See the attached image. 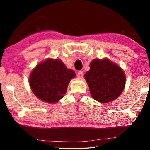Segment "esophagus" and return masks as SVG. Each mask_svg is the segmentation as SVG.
<instances>
[{"instance_id": "1", "label": "esophagus", "mask_w": 150, "mask_h": 150, "mask_svg": "<svg viewBox=\"0 0 150 150\" xmlns=\"http://www.w3.org/2000/svg\"><path fill=\"white\" fill-rule=\"evenodd\" d=\"M83 75H83V71H79L77 73V77L79 79H82L83 77Z\"/></svg>"}]
</instances>
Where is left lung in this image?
Returning a JSON list of instances; mask_svg holds the SVG:
<instances>
[{
    "label": "left lung",
    "mask_w": 150,
    "mask_h": 150,
    "mask_svg": "<svg viewBox=\"0 0 150 150\" xmlns=\"http://www.w3.org/2000/svg\"><path fill=\"white\" fill-rule=\"evenodd\" d=\"M85 79L91 96L101 103L115 100L122 93L126 84L124 71L106 58L93 60Z\"/></svg>",
    "instance_id": "left-lung-1"
}]
</instances>
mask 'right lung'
Returning <instances> with one entry per match:
<instances>
[{
    "instance_id": "add662e5",
    "label": "right lung",
    "mask_w": 150,
    "mask_h": 150,
    "mask_svg": "<svg viewBox=\"0 0 150 150\" xmlns=\"http://www.w3.org/2000/svg\"><path fill=\"white\" fill-rule=\"evenodd\" d=\"M75 75L74 71L67 69L60 59L48 58L32 70L29 84L39 99L54 104L63 97L70 81Z\"/></svg>"
}]
</instances>
